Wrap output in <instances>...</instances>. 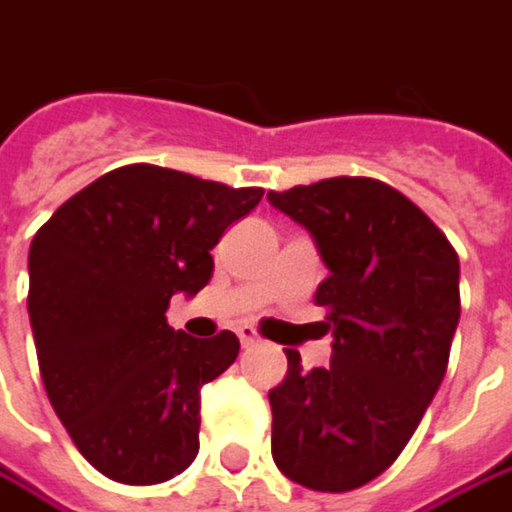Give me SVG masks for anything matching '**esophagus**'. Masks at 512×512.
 Wrapping results in <instances>:
<instances>
[{
	"label": "esophagus",
	"mask_w": 512,
	"mask_h": 512,
	"mask_svg": "<svg viewBox=\"0 0 512 512\" xmlns=\"http://www.w3.org/2000/svg\"><path fill=\"white\" fill-rule=\"evenodd\" d=\"M237 336H240V345H243V347L257 345L255 327H237Z\"/></svg>",
	"instance_id": "34e87169"
}]
</instances>
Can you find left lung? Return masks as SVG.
Listing matches in <instances>:
<instances>
[{
	"label": "left lung",
	"mask_w": 512,
	"mask_h": 512,
	"mask_svg": "<svg viewBox=\"0 0 512 512\" xmlns=\"http://www.w3.org/2000/svg\"><path fill=\"white\" fill-rule=\"evenodd\" d=\"M310 231L327 278L316 304L333 333L330 365L304 371L286 350L269 391L272 458L289 481L347 493L397 461L437 394L461 318V263L443 231L400 191L336 176L269 191Z\"/></svg>",
	"instance_id": "obj_1"
}]
</instances>
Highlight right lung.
<instances>
[{
    "instance_id": "obj_1",
    "label": "right lung",
    "mask_w": 512,
    "mask_h": 512,
    "mask_svg": "<svg viewBox=\"0 0 512 512\" xmlns=\"http://www.w3.org/2000/svg\"><path fill=\"white\" fill-rule=\"evenodd\" d=\"M263 191L156 165L109 170L31 240L28 316L51 408L80 455L121 484H162L199 452V388L237 359L231 330L167 324L211 281L226 228Z\"/></svg>"
}]
</instances>
